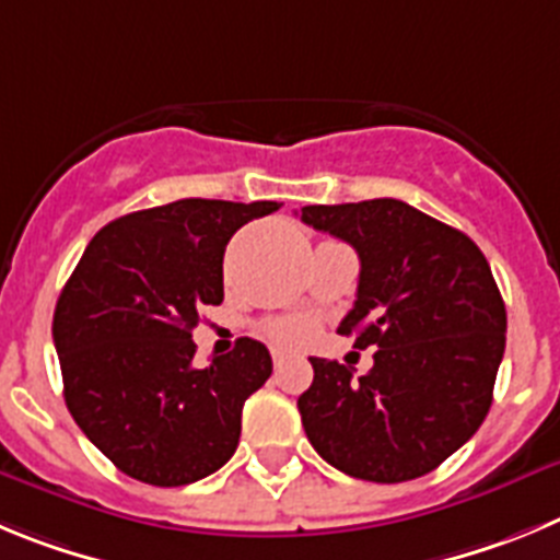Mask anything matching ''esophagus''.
Returning a JSON list of instances; mask_svg holds the SVG:
<instances>
[{
    "mask_svg": "<svg viewBox=\"0 0 560 560\" xmlns=\"http://www.w3.org/2000/svg\"><path fill=\"white\" fill-rule=\"evenodd\" d=\"M284 362H287V354H284V351L273 349V365H276V368H281V365H284Z\"/></svg>",
    "mask_w": 560,
    "mask_h": 560,
    "instance_id": "esophagus-1",
    "label": "esophagus"
}]
</instances>
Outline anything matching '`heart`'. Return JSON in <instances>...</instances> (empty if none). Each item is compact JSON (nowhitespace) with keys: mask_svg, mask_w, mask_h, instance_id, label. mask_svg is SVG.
I'll use <instances>...</instances> for the list:
<instances>
[{"mask_svg":"<svg viewBox=\"0 0 560 560\" xmlns=\"http://www.w3.org/2000/svg\"><path fill=\"white\" fill-rule=\"evenodd\" d=\"M265 331L270 335V340L281 342V346H304L315 335V326L306 317H279V320L268 324Z\"/></svg>","mask_w":560,"mask_h":560,"instance_id":"1","label":"heart"}]
</instances>
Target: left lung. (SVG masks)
Listing matches in <instances>:
<instances>
[{
    "label": "left lung",
    "instance_id": "1",
    "mask_svg": "<svg viewBox=\"0 0 560 560\" xmlns=\"http://www.w3.org/2000/svg\"><path fill=\"white\" fill-rule=\"evenodd\" d=\"M306 225L360 256L354 310L337 335L374 346V368L310 357L299 412L315 452L342 475L405 482L430 475L480 430L505 354V301L463 231L405 200L304 206Z\"/></svg>",
    "mask_w": 560,
    "mask_h": 560
}]
</instances>
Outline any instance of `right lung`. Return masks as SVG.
I'll list each match as a JSON object with an SVG mask.
<instances>
[{
    "mask_svg": "<svg viewBox=\"0 0 560 560\" xmlns=\"http://www.w3.org/2000/svg\"><path fill=\"white\" fill-rule=\"evenodd\" d=\"M276 200L186 198L103 225L60 290L52 340L63 399L85 438L148 486L203 480L231 460L243 405L273 374L270 351L236 349L195 368L192 329L223 301V254L236 229Z\"/></svg>",
    "mask_w": 560,
    "mask_h": 560,
    "instance_id": "obj_1",
    "label": "right lung"
}]
</instances>
